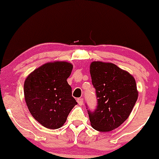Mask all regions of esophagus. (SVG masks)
<instances>
[{
  "label": "esophagus",
  "mask_w": 159,
  "mask_h": 159,
  "mask_svg": "<svg viewBox=\"0 0 159 159\" xmlns=\"http://www.w3.org/2000/svg\"><path fill=\"white\" fill-rule=\"evenodd\" d=\"M77 102L80 105H83V103H84V100H83V98H78L77 99Z\"/></svg>",
  "instance_id": "1"
}]
</instances>
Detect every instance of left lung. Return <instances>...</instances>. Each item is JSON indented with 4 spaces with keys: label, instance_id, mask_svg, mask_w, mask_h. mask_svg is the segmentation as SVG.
Masks as SVG:
<instances>
[{
    "label": "left lung",
    "instance_id": "obj_1",
    "mask_svg": "<svg viewBox=\"0 0 159 159\" xmlns=\"http://www.w3.org/2000/svg\"><path fill=\"white\" fill-rule=\"evenodd\" d=\"M90 72L96 89L97 106H87L91 125L99 132H110L128 119L138 99L135 80L132 75L111 63L94 61Z\"/></svg>",
    "mask_w": 159,
    "mask_h": 159
}]
</instances>
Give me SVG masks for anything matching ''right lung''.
I'll list each match as a JSON object with an SVG mask.
<instances>
[{
    "label": "right lung",
    "mask_w": 159,
    "mask_h": 159,
    "mask_svg": "<svg viewBox=\"0 0 159 159\" xmlns=\"http://www.w3.org/2000/svg\"><path fill=\"white\" fill-rule=\"evenodd\" d=\"M73 66L64 61L47 63L27 76L24 84L25 102L38 123L50 129H59L77 105L67 78Z\"/></svg>",
    "instance_id": "add662e5"
}]
</instances>
